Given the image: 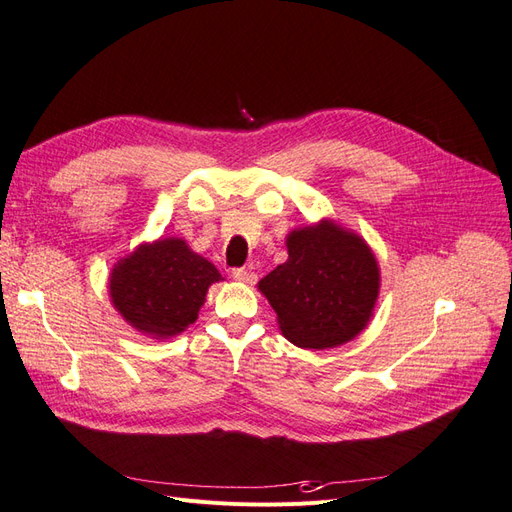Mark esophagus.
<instances>
[{
    "label": "esophagus",
    "mask_w": 512,
    "mask_h": 512,
    "mask_svg": "<svg viewBox=\"0 0 512 512\" xmlns=\"http://www.w3.org/2000/svg\"><path fill=\"white\" fill-rule=\"evenodd\" d=\"M232 276L238 280V283H244V285H253L255 283V274L251 270H244V268H236L232 270Z\"/></svg>",
    "instance_id": "34e87169"
}]
</instances>
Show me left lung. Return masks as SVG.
<instances>
[{
    "mask_svg": "<svg viewBox=\"0 0 512 512\" xmlns=\"http://www.w3.org/2000/svg\"><path fill=\"white\" fill-rule=\"evenodd\" d=\"M289 259L259 280L283 336L300 349H334L364 332L381 289L366 240L323 219L287 236Z\"/></svg>",
    "mask_w": 512,
    "mask_h": 512,
    "instance_id": "1",
    "label": "left lung"
}]
</instances>
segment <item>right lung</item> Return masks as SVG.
<instances>
[{
  "label": "right lung",
  "instance_id": "right-lung-1",
  "mask_svg": "<svg viewBox=\"0 0 512 512\" xmlns=\"http://www.w3.org/2000/svg\"><path fill=\"white\" fill-rule=\"evenodd\" d=\"M221 274L180 238L140 244L110 272V300L121 317L148 338L168 340L195 323Z\"/></svg>",
  "mask_w": 512,
  "mask_h": 512
}]
</instances>
